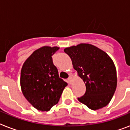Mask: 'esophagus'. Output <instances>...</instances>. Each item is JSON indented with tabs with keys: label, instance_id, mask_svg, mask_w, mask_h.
Wrapping results in <instances>:
<instances>
[{
	"label": "esophagus",
	"instance_id": "34e87169",
	"mask_svg": "<svg viewBox=\"0 0 130 130\" xmlns=\"http://www.w3.org/2000/svg\"><path fill=\"white\" fill-rule=\"evenodd\" d=\"M71 81H72V76H71V75H69V77H68V79H67V82H68V84H71Z\"/></svg>",
	"mask_w": 130,
	"mask_h": 130
}]
</instances>
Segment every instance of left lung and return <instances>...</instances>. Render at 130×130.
Instances as JSON below:
<instances>
[{"label":"left lung","instance_id":"obj_1","mask_svg":"<svg viewBox=\"0 0 130 130\" xmlns=\"http://www.w3.org/2000/svg\"><path fill=\"white\" fill-rule=\"evenodd\" d=\"M86 90L78 101L92 110L107 106L117 88V71L113 60L105 51L90 44L82 43L64 49Z\"/></svg>","mask_w":130,"mask_h":130}]
</instances>
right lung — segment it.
I'll return each mask as SVG.
<instances>
[{
  "instance_id": "right-lung-1",
  "label": "right lung",
  "mask_w": 130,
  "mask_h": 130,
  "mask_svg": "<svg viewBox=\"0 0 130 130\" xmlns=\"http://www.w3.org/2000/svg\"><path fill=\"white\" fill-rule=\"evenodd\" d=\"M57 46H44L34 51L24 62L21 71L22 93L34 108L48 111L57 105L67 83L59 77L53 56Z\"/></svg>"
}]
</instances>
